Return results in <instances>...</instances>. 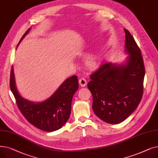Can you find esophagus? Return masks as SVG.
Instances as JSON below:
<instances>
[{"instance_id": "1", "label": "esophagus", "mask_w": 158, "mask_h": 158, "mask_svg": "<svg viewBox=\"0 0 158 158\" xmlns=\"http://www.w3.org/2000/svg\"><path fill=\"white\" fill-rule=\"evenodd\" d=\"M79 83L80 86H82V87H85L86 85V84H87L86 81L84 78H81L79 79Z\"/></svg>"}]
</instances>
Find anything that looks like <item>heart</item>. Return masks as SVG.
Instances as JSON below:
<instances>
[{"mask_svg": "<svg viewBox=\"0 0 158 158\" xmlns=\"http://www.w3.org/2000/svg\"><path fill=\"white\" fill-rule=\"evenodd\" d=\"M101 60V56L99 53L90 54L86 58V64L90 68H95L98 65Z\"/></svg>", "mask_w": 158, "mask_h": 158, "instance_id": "obj_1", "label": "heart"}]
</instances>
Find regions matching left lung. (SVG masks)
Masks as SVG:
<instances>
[{
	"label": "left lung",
	"instance_id": "8db88e82",
	"mask_svg": "<svg viewBox=\"0 0 158 158\" xmlns=\"http://www.w3.org/2000/svg\"><path fill=\"white\" fill-rule=\"evenodd\" d=\"M125 32L121 63H105L92 73L88 88L93 97L95 114L110 124L125 120L138 107L143 95L145 66L139 47L130 32Z\"/></svg>",
	"mask_w": 158,
	"mask_h": 158
}]
</instances>
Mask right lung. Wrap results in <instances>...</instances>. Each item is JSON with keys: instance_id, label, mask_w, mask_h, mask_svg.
Here are the masks:
<instances>
[{"instance_id": "obj_1", "label": "right lung", "mask_w": 158, "mask_h": 158, "mask_svg": "<svg viewBox=\"0 0 158 158\" xmlns=\"http://www.w3.org/2000/svg\"><path fill=\"white\" fill-rule=\"evenodd\" d=\"M30 30L24 33L17 46ZM78 88L77 76L73 75L66 79L50 98L41 102H33L23 98L18 91L12 66L10 88L18 107L28 121L43 131L53 132L64 126L70 118L72 98Z\"/></svg>"}]
</instances>
